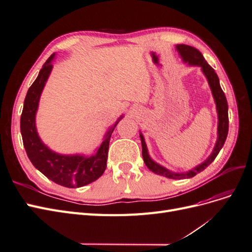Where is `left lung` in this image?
<instances>
[{
	"mask_svg": "<svg viewBox=\"0 0 252 252\" xmlns=\"http://www.w3.org/2000/svg\"><path fill=\"white\" fill-rule=\"evenodd\" d=\"M175 48H177L181 58L185 63H188V65L190 66L201 67L203 73L205 74L206 79L208 81L213 98H215V102L217 105V111H218V120H219L218 140H217L215 148H213L211 152V155L208 157V158L206 159V161H204L200 165L195 166L194 168H192L191 170H189L187 172H181V173L173 172L165 168V167H163L162 165L156 163L154 159L149 157L144 136L142 133H140V138L142 142V156H143L144 163L146 164L148 169L157 174L163 175L165 178L182 180V179H189V178L194 177L195 174L203 171L206 167L209 166L213 161H215V158L219 155L220 150L224 146V143L226 141L227 134H228V127H229V120H228V104H227L226 96H225L224 91L222 90V88H220V80L215 69H213V68L206 62V60L204 59L202 53L196 48L185 44H179L175 46Z\"/></svg>",
	"mask_w": 252,
	"mask_h": 252,
	"instance_id": "8db88e82",
	"label": "left lung"
}]
</instances>
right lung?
I'll list each match as a JSON object with an SVG mask.
<instances>
[{
	"mask_svg": "<svg viewBox=\"0 0 252 252\" xmlns=\"http://www.w3.org/2000/svg\"><path fill=\"white\" fill-rule=\"evenodd\" d=\"M55 56L53 53L49 57L46 63L43 65L37 78L27 91L21 116V133L26 154L37 170L61 186L77 188L90 184L104 173L107 166L110 136L123 116H121L107 131L104 141L93 156H66L57 154L49 149L37 134L35 114L39 107L42 91L52 70L51 61Z\"/></svg>",
	"mask_w": 252,
	"mask_h": 252,
	"instance_id": "right-lung-1",
	"label": "right lung"
}]
</instances>
